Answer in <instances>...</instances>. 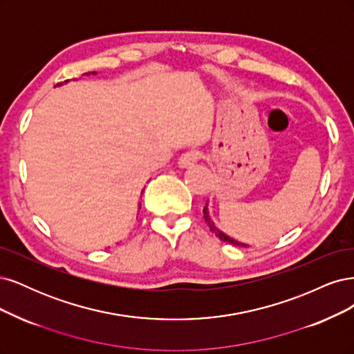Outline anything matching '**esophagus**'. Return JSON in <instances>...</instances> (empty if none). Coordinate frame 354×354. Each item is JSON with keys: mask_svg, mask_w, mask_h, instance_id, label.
<instances>
[{"mask_svg": "<svg viewBox=\"0 0 354 354\" xmlns=\"http://www.w3.org/2000/svg\"><path fill=\"white\" fill-rule=\"evenodd\" d=\"M198 158H200L198 151L189 150V151L184 153V154H182V156L179 157L178 165H179L180 167H191L192 165H196V163L198 162Z\"/></svg>", "mask_w": 354, "mask_h": 354, "instance_id": "1", "label": "esophagus"}]
</instances>
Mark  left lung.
Instances as JSON below:
<instances>
[{
  "label": "left lung",
  "instance_id": "1",
  "mask_svg": "<svg viewBox=\"0 0 354 354\" xmlns=\"http://www.w3.org/2000/svg\"><path fill=\"white\" fill-rule=\"evenodd\" d=\"M203 213H204V219H206V222H207V225H209V227H210V231L214 232L216 236H219V239H222V241L230 243V244H232V245H238V247H248L247 244L239 243V241H236V239H234V238H231V236H227L225 232H222L221 230H218V226L214 225V222H213L212 218H210L209 203H206V206H204V209H203Z\"/></svg>",
  "mask_w": 354,
  "mask_h": 354
}]
</instances>
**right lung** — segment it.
I'll use <instances>...</instances> for the list:
<instances>
[{"mask_svg":"<svg viewBox=\"0 0 354 354\" xmlns=\"http://www.w3.org/2000/svg\"><path fill=\"white\" fill-rule=\"evenodd\" d=\"M86 76H89V75H95V72H88V73H85ZM69 81H64V84H67ZM60 85H63V82L62 84H57V86H60ZM140 209H141V204H140Z\"/></svg>","mask_w":354,"mask_h":354,"instance_id":"obj_1","label":"right lung"}]
</instances>
